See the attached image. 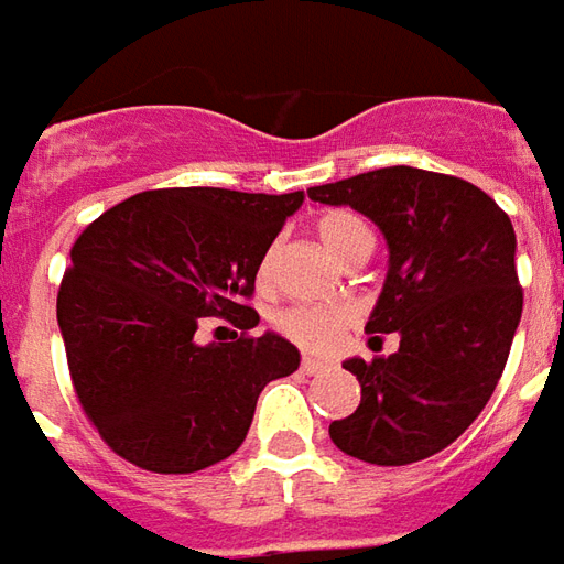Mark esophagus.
Instances as JSON below:
<instances>
[{
	"mask_svg": "<svg viewBox=\"0 0 564 564\" xmlns=\"http://www.w3.org/2000/svg\"><path fill=\"white\" fill-rule=\"evenodd\" d=\"M325 367H327V361H322V358H310V355H306V358L301 361V370L306 373V377H315V373H322Z\"/></svg>",
	"mask_w": 564,
	"mask_h": 564,
	"instance_id": "esophagus-1",
	"label": "esophagus"
}]
</instances>
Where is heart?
I'll list each match as a JSON object with an SVG mask.
<instances>
[{
  "instance_id": "b5f03b06",
  "label": "heart",
  "mask_w": 564,
  "mask_h": 564,
  "mask_svg": "<svg viewBox=\"0 0 564 564\" xmlns=\"http://www.w3.org/2000/svg\"><path fill=\"white\" fill-rule=\"evenodd\" d=\"M315 234L337 261H349L361 251H370V230L361 218H355L349 212H325L315 221ZM275 267V249L263 251L261 263H258V282L270 285ZM355 313L352 303H297L289 306L273 318V327L285 339H291L294 346H301L303 352L327 355L337 349L339 343L346 339V334L352 330Z\"/></svg>"
}]
</instances>
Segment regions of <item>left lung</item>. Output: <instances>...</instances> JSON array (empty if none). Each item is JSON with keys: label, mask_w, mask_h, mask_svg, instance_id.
<instances>
[{"label": "left lung", "mask_w": 564, "mask_h": 564, "mask_svg": "<svg viewBox=\"0 0 564 564\" xmlns=\"http://www.w3.org/2000/svg\"><path fill=\"white\" fill-rule=\"evenodd\" d=\"M352 206L389 242V275L367 334H398V352L352 358V416L330 441L370 465H413L446 449L480 416L505 373L522 315L517 234L480 187L416 166H386L306 191Z\"/></svg>", "instance_id": "8db88e82"}]
</instances>
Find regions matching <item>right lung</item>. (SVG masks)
Instances as JSON below:
<instances>
[{
  "mask_svg": "<svg viewBox=\"0 0 564 564\" xmlns=\"http://www.w3.org/2000/svg\"><path fill=\"white\" fill-rule=\"evenodd\" d=\"M301 203L303 191L163 187L84 227L57 322L75 398L111 453L151 474H194L242 446L263 386L301 365L289 339L249 334L258 263ZM206 317L243 334L203 347L193 334Z\"/></svg>",
  "mask_w": 564,
  "mask_h": 564,
  "instance_id": "1",
  "label": "right lung"
}]
</instances>
